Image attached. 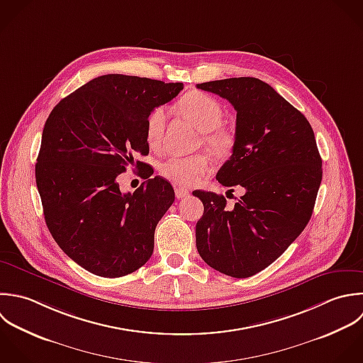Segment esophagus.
I'll list each match as a JSON object with an SVG mask.
<instances>
[{"label":"esophagus","instance_id":"esophagus-1","mask_svg":"<svg viewBox=\"0 0 363 363\" xmlns=\"http://www.w3.org/2000/svg\"><path fill=\"white\" fill-rule=\"evenodd\" d=\"M175 196L178 199H182V198H188L189 196V191L186 188H175Z\"/></svg>","mask_w":363,"mask_h":363}]
</instances>
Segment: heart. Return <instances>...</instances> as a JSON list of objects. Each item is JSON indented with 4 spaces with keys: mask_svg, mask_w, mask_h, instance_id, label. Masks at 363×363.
Listing matches in <instances>:
<instances>
[{
    "mask_svg": "<svg viewBox=\"0 0 363 363\" xmlns=\"http://www.w3.org/2000/svg\"><path fill=\"white\" fill-rule=\"evenodd\" d=\"M179 111L201 131L202 143L215 152H226L230 145V137L218 127L223 121V107L220 103L202 91H189L178 103ZM167 123L164 107H155L145 120V140L151 148L161 144ZM211 162L206 155L169 157L160 165V174L179 185L196 184L208 171Z\"/></svg>",
    "mask_w": 363,
    "mask_h": 363,
    "instance_id": "b5f03b06",
    "label": "heart"
}]
</instances>
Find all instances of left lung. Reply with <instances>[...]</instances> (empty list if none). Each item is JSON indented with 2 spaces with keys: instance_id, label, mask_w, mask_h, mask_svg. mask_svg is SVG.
Segmentation results:
<instances>
[{
  "instance_id": "left-lung-1",
  "label": "left lung",
  "mask_w": 363,
  "mask_h": 363,
  "mask_svg": "<svg viewBox=\"0 0 363 363\" xmlns=\"http://www.w3.org/2000/svg\"><path fill=\"white\" fill-rule=\"evenodd\" d=\"M236 110L230 158L216 179L245 195L226 206L223 195L194 191L203 203L196 249L212 269L246 279L269 267L311 219L323 179V160L306 116L270 84L230 77L196 84Z\"/></svg>"
}]
</instances>
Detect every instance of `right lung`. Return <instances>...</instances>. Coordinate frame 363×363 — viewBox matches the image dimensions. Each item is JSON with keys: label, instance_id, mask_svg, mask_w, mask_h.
I'll return each instance as SVG.
<instances>
[{"label": "right lung", "instance_id": "1", "mask_svg": "<svg viewBox=\"0 0 363 363\" xmlns=\"http://www.w3.org/2000/svg\"><path fill=\"white\" fill-rule=\"evenodd\" d=\"M182 89V83L103 74L50 111L35 165L36 186L52 238L84 270L116 279L151 257L174 188L145 172L147 181L133 194H121L117 177L134 164L135 152L148 154V114Z\"/></svg>", "mask_w": 363, "mask_h": 363}]
</instances>
